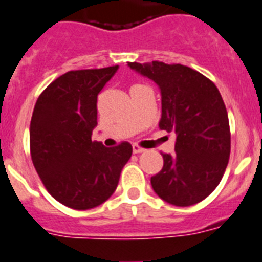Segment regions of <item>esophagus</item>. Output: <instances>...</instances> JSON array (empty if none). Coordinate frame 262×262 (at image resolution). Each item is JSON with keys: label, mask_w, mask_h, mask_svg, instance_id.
Wrapping results in <instances>:
<instances>
[{"label": "esophagus", "mask_w": 262, "mask_h": 262, "mask_svg": "<svg viewBox=\"0 0 262 262\" xmlns=\"http://www.w3.org/2000/svg\"><path fill=\"white\" fill-rule=\"evenodd\" d=\"M144 151H146V149L142 148V147H139V146H136V144H134V146H133V152L134 154H142V152H144Z\"/></svg>", "instance_id": "1"}]
</instances>
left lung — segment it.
Returning <instances> with one entry per match:
<instances>
[{
    "label": "left lung",
    "mask_w": 262,
    "mask_h": 262,
    "mask_svg": "<svg viewBox=\"0 0 262 262\" xmlns=\"http://www.w3.org/2000/svg\"><path fill=\"white\" fill-rule=\"evenodd\" d=\"M129 69L154 80L162 95L159 128L176 134L175 155L163 154L162 171L151 185L176 207L200 203L224 175L231 154L227 108L212 80L183 64L128 62Z\"/></svg>",
    "instance_id": "1"
}]
</instances>
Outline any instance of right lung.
I'll return each mask as SVG.
<instances>
[{
    "mask_svg": "<svg viewBox=\"0 0 262 262\" xmlns=\"http://www.w3.org/2000/svg\"><path fill=\"white\" fill-rule=\"evenodd\" d=\"M118 69L69 71L45 89L33 111L30 152L35 171L49 193L73 209L103 204L133 155L127 142L107 148L91 140L98 124V94Z\"/></svg>",
    "mask_w": 262,
    "mask_h": 262,
    "instance_id": "right-lung-1",
    "label": "right lung"
}]
</instances>
